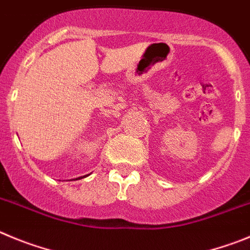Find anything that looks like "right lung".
I'll list each match as a JSON object with an SVG mask.
<instances>
[{
  "instance_id": "1",
  "label": "right lung",
  "mask_w": 250,
  "mask_h": 250,
  "mask_svg": "<svg viewBox=\"0 0 250 250\" xmlns=\"http://www.w3.org/2000/svg\"><path fill=\"white\" fill-rule=\"evenodd\" d=\"M83 177H86V175H83Z\"/></svg>"
}]
</instances>
